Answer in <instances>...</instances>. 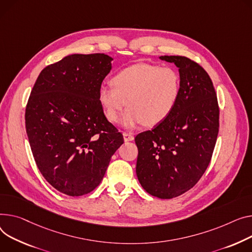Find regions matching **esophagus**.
I'll list each match as a JSON object with an SVG mask.
<instances>
[{
    "mask_svg": "<svg viewBox=\"0 0 252 252\" xmlns=\"http://www.w3.org/2000/svg\"><path fill=\"white\" fill-rule=\"evenodd\" d=\"M124 139L126 142H129V141H133V135L131 132H127V131H125L124 132Z\"/></svg>",
    "mask_w": 252,
    "mask_h": 252,
    "instance_id": "1",
    "label": "esophagus"
}]
</instances>
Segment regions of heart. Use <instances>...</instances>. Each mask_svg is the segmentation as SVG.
<instances>
[{
    "instance_id": "heart-1",
    "label": "heart",
    "mask_w": 252,
    "mask_h": 252,
    "mask_svg": "<svg viewBox=\"0 0 252 252\" xmlns=\"http://www.w3.org/2000/svg\"><path fill=\"white\" fill-rule=\"evenodd\" d=\"M111 85L99 88V104L107 120L116 123L127 103L123 122L128 128L142 123L152 126L164 122L175 109L181 94L178 71L154 63L126 66L112 77Z\"/></svg>"
}]
</instances>
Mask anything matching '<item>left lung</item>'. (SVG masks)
Here are the masks:
<instances>
[{
  "label": "left lung",
  "mask_w": 252,
  "mask_h": 252,
  "mask_svg": "<svg viewBox=\"0 0 252 252\" xmlns=\"http://www.w3.org/2000/svg\"><path fill=\"white\" fill-rule=\"evenodd\" d=\"M160 59L179 69L181 94L168 119L135 138L136 172L148 193L168 199L192 189L207 170L220 110L213 82L202 65L181 56Z\"/></svg>",
  "instance_id": "8db88e82"
}]
</instances>
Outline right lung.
Here are the masks:
<instances>
[{"label":"right lung","instance_id":"obj_1","mask_svg":"<svg viewBox=\"0 0 252 252\" xmlns=\"http://www.w3.org/2000/svg\"><path fill=\"white\" fill-rule=\"evenodd\" d=\"M111 61L104 54L64 57L40 72L28 99L25 126L33 157L45 180L66 195L94 190L124 144L98 101Z\"/></svg>","mask_w":252,"mask_h":252}]
</instances>
